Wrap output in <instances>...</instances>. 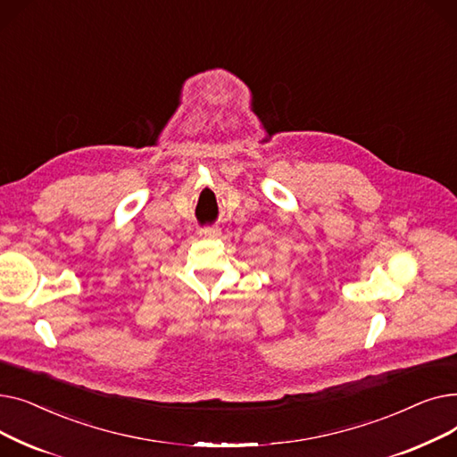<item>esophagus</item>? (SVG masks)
I'll return each mask as SVG.
<instances>
[{
  "label": "esophagus",
  "instance_id": "1",
  "mask_svg": "<svg viewBox=\"0 0 457 457\" xmlns=\"http://www.w3.org/2000/svg\"><path fill=\"white\" fill-rule=\"evenodd\" d=\"M198 233L202 238H216L220 235V229L219 228H202Z\"/></svg>",
  "mask_w": 457,
  "mask_h": 457
}]
</instances>
